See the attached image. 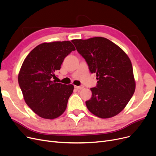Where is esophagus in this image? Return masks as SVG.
Masks as SVG:
<instances>
[{
    "mask_svg": "<svg viewBox=\"0 0 156 156\" xmlns=\"http://www.w3.org/2000/svg\"><path fill=\"white\" fill-rule=\"evenodd\" d=\"M74 88H76L77 89H82L84 88L83 85H80V86H76V85H74Z\"/></svg>",
    "mask_w": 156,
    "mask_h": 156,
    "instance_id": "esophagus-1",
    "label": "esophagus"
}]
</instances>
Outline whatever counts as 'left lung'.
Here are the masks:
<instances>
[{"instance_id":"1","label":"left lung","mask_w":156,"mask_h":156,"mask_svg":"<svg viewBox=\"0 0 156 156\" xmlns=\"http://www.w3.org/2000/svg\"><path fill=\"white\" fill-rule=\"evenodd\" d=\"M76 50L86 60L91 73L96 74L97 86L86 106L101 119L117 115L134 94L136 83L129 58L119 46L102 37L74 39Z\"/></svg>"}]
</instances>
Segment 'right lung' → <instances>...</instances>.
<instances>
[{"mask_svg": "<svg viewBox=\"0 0 156 156\" xmlns=\"http://www.w3.org/2000/svg\"><path fill=\"white\" fill-rule=\"evenodd\" d=\"M75 50L69 41L43 43L25 58L18 74L24 100L38 116L54 119L65 112L74 86L56 83L55 73L66 56Z\"/></svg>", "mask_w": 156, "mask_h": 156, "instance_id": "right-lung-1", "label": "right lung"}]
</instances>
